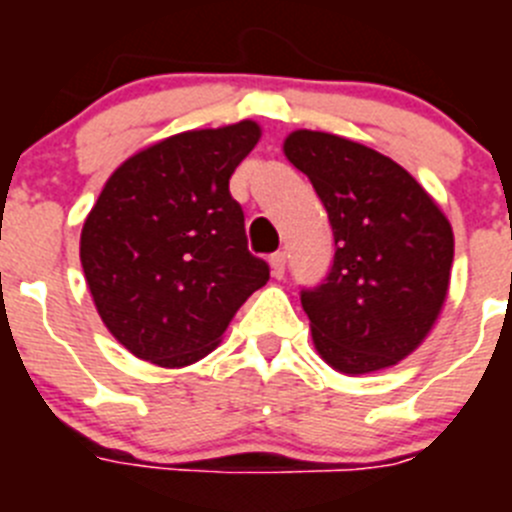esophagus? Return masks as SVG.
<instances>
[{
    "instance_id": "esophagus-1",
    "label": "esophagus",
    "mask_w": 512,
    "mask_h": 512,
    "mask_svg": "<svg viewBox=\"0 0 512 512\" xmlns=\"http://www.w3.org/2000/svg\"><path fill=\"white\" fill-rule=\"evenodd\" d=\"M271 274L277 279L284 277V271H287V253L284 251H277V253H271Z\"/></svg>"
}]
</instances>
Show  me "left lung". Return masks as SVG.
<instances>
[{
    "label": "left lung",
    "instance_id": "1",
    "mask_svg": "<svg viewBox=\"0 0 512 512\" xmlns=\"http://www.w3.org/2000/svg\"><path fill=\"white\" fill-rule=\"evenodd\" d=\"M284 153L328 212L336 256L300 292L312 341L343 374L387 369L436 323L454 261V233L408 171L372 148L297 130Z\"/></svg>",
    "mask_w": 512,
    "mask_h": 512
}]
</instances>
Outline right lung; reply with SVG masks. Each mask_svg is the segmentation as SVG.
Returning a JSON list of instances; mask_svg holds the SVG:
<instances>
[{
  "mask_svg": "<svg viewBox=\"0 0 512 512\" xmlns=\"http://www.w3.org/2000/svg\"><path fill=\"white\" fill-rule=\"evenodd\" d=\"M259 135L251 120L171 135L104 184L81 230V266L99 318L138 359L200 361L269 279L228 189Z\"/></svg>",
  "mask_w": 512,
  "mask_h": 512,
  "instance_id": "right-lung-1",
  "label": "right lung"
}]
</instances>
